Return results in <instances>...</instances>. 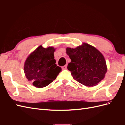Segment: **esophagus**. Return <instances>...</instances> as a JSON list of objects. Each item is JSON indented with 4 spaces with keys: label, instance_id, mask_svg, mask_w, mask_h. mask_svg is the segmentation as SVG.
Returning <instances> with one entry per match:
<instances>
[{
    "label": "esophagus",
    "instance_id": "esophagus-1",
    "mask_svg": "<svg viewBox=\"0 0 125 125\" xmlns=\"http://www.w3.org/2000/svg\"><path fill=\"white\" fill-rule=\"evenodd\" d=\"M67 65H65V66H64L62 67V70L66 69H67Z\"/></svg>",
    "mask_w": 125,
    "mask_h": 125
}]
</instances>
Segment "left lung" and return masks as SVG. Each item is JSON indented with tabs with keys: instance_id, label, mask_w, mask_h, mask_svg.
Returning a JSON list of instances; mask_svg holds the SVG:
<instances>
[{
	"instance_id": "8db88e82",
	"label": "left lung",
	"mask_w": 125,
	"mask_h": 125,
	"mask_svg": "<svg viewBox=\"0 0 125 125\" xmlns=\"http://www.w3.org/2000/svg\"><path fill=\"white\" fill-rule=\"evenodd\" d=\"M71 62L67 68L74 79L86 86H94L104 79L107 72L104 56L97 49L83 43L75 48H66Z\"/></svg>"
}]
</instances>
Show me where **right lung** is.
<instances>
[{
  "instance_id": "obj_1",
  "label": "right lung",
  "mask_w": 125,
  "mask_h": 125,
  "mask_svg": "<svg viewBox=\"0 0 125 125\" xmlns=\"http://www.w3.org/2000/svg\"><path fill=\"white\" fill-rule=\"evenodd\" d=\"M56 48L40 45L30 54L24 65V72L28 81L37 88H42L55 80L62 68L54 59Z\"/></svg>"
}]
</instances>
